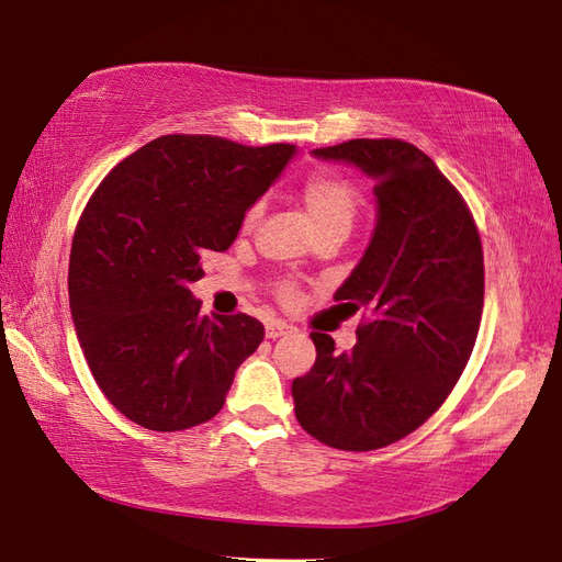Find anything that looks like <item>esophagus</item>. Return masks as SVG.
Segmentation results:
<instances>
[{
  "instance_id": "1",
  "label": "esophagus",
  "mask_w": 562,
  "mask_h": 562,
  "mask_svg": "<svg viewBox=\"0 0 562 562\" xmlns=\"http://www.w3.org/2000/svg\"><path fill=\"white\" fill-rule=\"evenodd\" d=\"M291 330H293V327H291L289 323L271 321V323L267 325V337H269V340H277V337H281V335H289Z\"/></svg>"
}]
</instances>
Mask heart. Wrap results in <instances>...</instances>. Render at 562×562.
Instances as JSON below:
<instances>
[{
  "label": "heart",
  "mask_w": 562,
  "mask_h": 562,
  "mask_svg": "<svg viewBox=\"0 0 562 562\" xmlns=\"http://www.w3.org/2000/svg\"><path fill=\"white\" fill-rule=\"evenodd\" d=\"M299 198L303 203L305 215H308L311 225L315 232L323 229H337L349 235L355 220L359 215V195L357 190L342 181L340 176L333 173H313L308 181H305L299 190ZM261 217V203L251 205L247 210L245 220H241V227L251 229ZM279 295L283 301L295 299V289L289 283H283L279 289Z\"/></svg>",
  "instance_id": "1"
}]
</instances>
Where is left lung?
<instances>
[{"label": "left lung", "mask_w": 562, "mask_h": 562, "mask_svg": "<svg viewBox=\"0 0 562 562\" xmlns=\"http://www.w3.org/2000/svg\"><path fill=\"white\" fill-rule=\"evenodd\" d=\"M313 156L372 178L376 225L335 293L369 321L342 355L330 335L311 333L317 357L293 379L295 418L337 450L386 448L440 408L472 355L484 305L480 232L462 195L413 144L352 139Z\"/></svg>", "instance_id": "8db88e82"}]
</instances>
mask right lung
Here are the masks:
<instances>
[{"mask_svg": "<svg viewBox=\"0 0 562 562\" xmlns=\"http://www.w3.org/2000/svg\"><path fill=\"white\" fill-rule=\"evenodd\" d=\"M293 154V144L158 136L85 205L68 267L72 325L102 394L142 428L173 432L217 416L261 345L257 317L200 315L190 283L203 279L207 251L232 247Z\"/></svg>", "mask_w": 562, "mask_h": 562, "instance_id": "1", "label": "right lung"}]
</instances>
